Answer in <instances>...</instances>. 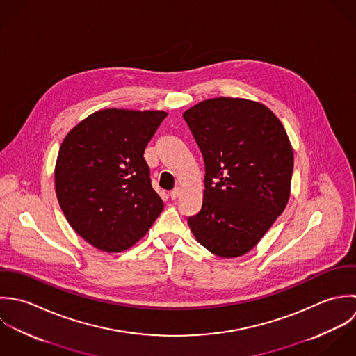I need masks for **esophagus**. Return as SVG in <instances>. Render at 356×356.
Returning a JSON list of instances; mask_svg holds the SVG:
<instances>
[{
	"instance_id": "1",
	"label": "esophagus",
	"mask_w": 356,
	"mask_h": 356,
	"mask_svg": "<svg viewBox=\"0 0 356 356\" xmlns=\"http://www.w3.org/2000/svg\"><path fill=\"white\" fill-rule=\"evenodd\" d=\"M169 195H170V198H172V200H177V198H179V195H180V188H179V187H177V188H175L173 191H170V194H169Z\"/></svg>"
}]
</instances>
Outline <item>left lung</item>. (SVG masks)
I'll use <instances>...</instances> for the list:
<instances>
[{
    "label": "left lung",
    "mask_w": 356,
    "mask_h": 356,
    "mask_svg": "<svg viewBox=\"0 0 356 356\" xmlns=\"http://www.w3.org/2000/svg\"><path fill=\"white\" fill-rule=\"evenodd\" d=\"M205 162L202 209L188 217L195 239L218 257L250 252L287 205L293 147L263 103L214 97L183 113Z\"/></svg>",
    "instance_id": "1"
}]
</instances>
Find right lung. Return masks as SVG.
<instances>
[{
  "label": "right lung",
  "instance_id": "add662e5",
  "mask_svg": "<svg viewBox=\"0 0 356 356\" xmlns=\"http://www.w3.org/2000/svg\"><path fill=\"white\" fill-rule=\"evenodd\" d=\"M168 113L104 108L66 135L55 165V190L72 229L93 248H132L163 211L143 158Z\"/></svg>",
  "mask_w": 356,
  "mask_h": 356
}]
</instances>
